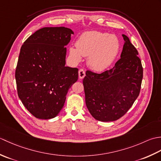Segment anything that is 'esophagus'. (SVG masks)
Instances as JSON below:
<instances>
[{
    "instance_id": "obj_1",
    "label": "esophagus",
    "mask_w": 161,
    "mask_h": 161,
    "mask_svg": "<svg viewBox=\"0 0 161 161\" xmlns=\"http://www.w3.org/2000/svg\"><path fill=\"white\" fill-rule=\"evenodd\" d=\"M85 75H86V73H85V71L83 69H80L79 70V78L81 80L85 77Z\"/></svg>"
}]
</instances>
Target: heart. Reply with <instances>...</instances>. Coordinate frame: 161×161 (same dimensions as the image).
Instances as JSON below:
<instances>
[{
    "label": "heart",
    "instance_id": "heart-1",
    "mask_svg": "<svg viewBox=\"0 0 161 161\" xmlns=\"http://www.w3.org/2000/svg\"><path fill=\"white\" fill-rule=\"evenodd\" d=\"M119 47V41L115 35L100 31H88L79 37L76 47H70L69 53L75 62H80L82 56L88 57V66L92 70L101 72L114 62Z\"/></svg>",
    "mask_w": 161,
    "mask_h": 161
}]
</instances>
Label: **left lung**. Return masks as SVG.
Instances as JSON below:
<instances>
[{
    "label": "left lung",
    "instance_id": "1",
    "mask_svg": "<svg viewBox=\"0 0 161 161\" xmlns=\"http://www.w3.org/2000/svg\"><path fill=\"white\" fill-rule=\"evenodd\" d=\"M119 59L114 68L100 74L86 72L83 80L85 100L97 120L111 122L122 117L138 97L143 76L138 50L125 35Z\"/></svg>",
    "mask_w": 161,
    "mask_h": 161
}]
</instances>
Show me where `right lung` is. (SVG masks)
Masks as SVG:
<instances>
[{
  "mask_svg": "<svg viewBox=\"0 0 161 161\" xmlns=\"http://www.w3.org/2000/svg\"><path fill=\"white\" fill-rule=\"evenodd\" d=\"M73 30L50 27L37 30L20 48L15 78L23 104L35 118L59 114L69 88L78 80V68L66 66V47Z\"/></svg>",
  "mask_w": 161,
  "mask_h": 161,
  "instance_id": "obj_1",
  "label": "right lung"
}]
</instances>
